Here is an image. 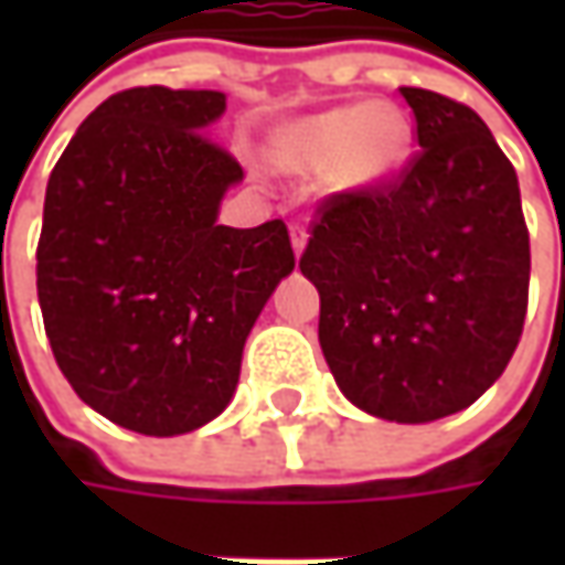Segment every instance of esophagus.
<instances>
[{"instance_id": "esophagus-1", "label": "esophagus", "mask_w": 565, "mask_h": 565, "mask_svg": "<svg viewBox=\"0 0 565 565\" xmlns=\"http://www.w3.org/2000/svg\"><path fill=\"white\" fill-rule=\"evenodd\" d=\"M305 245H308V226H305L301 220H295V223H292V248H295V254H301V250H305Z\"/></svg>"}]
</instances>
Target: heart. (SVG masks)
Segmentation results:
<instances>
[{"label":"heart","instance_id":"heart-1","mask_svg":"<svg viewBox=\"0 0 565 565\" xmlns=\"http://www.w3.org/2000/svg\"><path fill=\"white\" fill-rule=\"evenodd\" d=\"M412 125L393 103L339 106L282 125L267 157L286 172L323 169L333 188H371L386 182L408 157Z\"/></svg>","mask_w":565,"mask_h":565}]
</instances>
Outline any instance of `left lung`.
<instances>
[{
  "label": "left lung",
  "mask_w": 565,
  "mask_h": 565,
  "mask_svg": "<svg viewBox=\"0 0 565 565\" xmlns=\"http://www.w3.org/2000/svg\"><path fill=\"white\" fill-rule=\"evenodd\" d=\"M418 147L399 175L323 198L298 267L320 349L359 408L399 424L462 412L510 364L529 311L519 179L466 103L402 87Z\"/></svg>",
  "instance_id": "obj_1"
}]
</instances>
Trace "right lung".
<instances>
[{
	"instance_id": "obj_1",
	"label": "right lung",
	"mask_w": 565,
	"mask_h": 565,
	"mask_svg": "<svg viewBox=\"0 0 565 565\" xmlns=\"http://www.w3.org/2000/svg\"><path fill=\"white\" fill-rule=\"evenodd\" d=\"M220 90L131 87L58 157L36 242L55 364L103 418L147 437L213 422L257 315L295 267L282 220L216 226L245 169L204 135Z\"/></svg>"
}]
</instances>
